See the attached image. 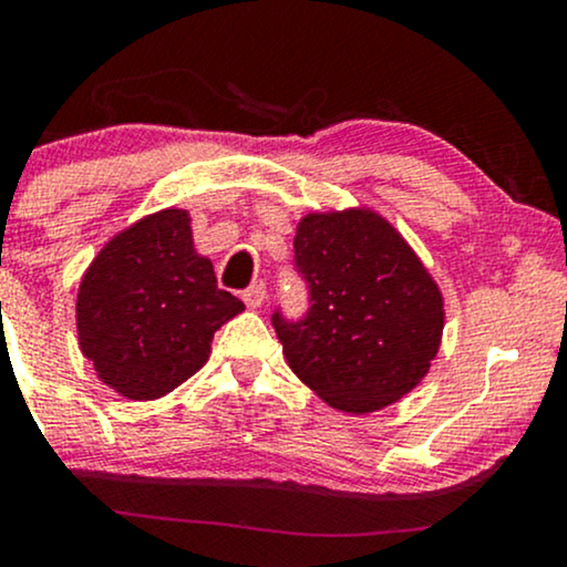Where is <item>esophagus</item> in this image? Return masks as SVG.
Wrapping results in <instances>:
<instances>
[{
  "mask_svg": "<svg viewBox=\"0 0 567 567\" xmlns=\"http://www.w3.org/2000/svg\"><path fill=\"white\" fill-rule=\"evenodd\" d=\"M243 301H245L247 309H258V306L266 301V285L264 282H252L250 288L243 292Z\"/></svg>",
  "mask_w": 567,
  "mask_h": 567,
  "instance_id": "1",
  "label": "esophagus"
}]
</instances>
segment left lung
<instances>
[{"mask_svg":"<svg viewBox=\"0 0 567 567\" xmlns=\"http://www.w3.org/2000/svg\"><path fill=\"white\" fill-rule=\"evenodd\" d=\"M296 271L309 311L271 315L292 373L330 408L373 413L429 373L442 341V292L402 234L368 207L298 220Z\"/></svg>","mask_w":567,"mask_h":567,"instance_id":"left-lung-1","label":"left lung"}]
</instances>
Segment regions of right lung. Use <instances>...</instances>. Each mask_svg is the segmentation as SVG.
<instances>
[{"label":"right lung","mask_w":567,"mask_h":567,"mask_svg":"<svg viewBox=\"0 0 567 567\" xmlns=\"http://www.w3.org/2000/svg\"><path fill=\"white\" fill-rule=\"evenodd\" d=\"M243 309L194 250L188 213L171 207L103 245L80 282L76 333L106 386L157 400L205 365L216 330Z\"/></svg>","instance_id":"add662e5"}]
</instances>
